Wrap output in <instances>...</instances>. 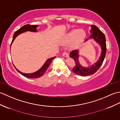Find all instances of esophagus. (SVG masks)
I'll return each instance as SVG.
<instances>
[{"label": "esophagus", "mask_w": 120, "mask_h": 120, "mask_svg": "<svg viewBox=\"0 0 120 120\" xmlns=\"http://www.w3.org/2000/svg\"><path fill=\"white\" fill-rule=\"evenodd\" d=\"M62 56H63V57H69V55H68V53L67 52H64L63 53H62Z\"/></svg>", "instance_id": "1"}]
</instances>
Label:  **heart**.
I'll return each instance as SVG.
<instances>
[{
	"mask_svg": "<svg viewBox=\"0 0 120 120\" xmlns=\"http://www.w3.org/2000/svg\"><path fill=\"white\" fill-rule=\"evenodd\" d=\"M86 36V33L83 29H73L65 34L61 42L63 44L72 42L71 47H75L82 42Z\"/></svg>",
	"mask_w": 120,
	"mask_h": 120,
	"instance_id": "1",
	"label": "heart"
}]
</instances>
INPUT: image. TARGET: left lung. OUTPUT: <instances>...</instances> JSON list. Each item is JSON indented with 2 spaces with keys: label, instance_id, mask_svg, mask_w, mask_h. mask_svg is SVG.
Wrapping results in <instances>:
<instances>
[{
  "label": "left lung",
  "instance_id": "left-lung-1",
  "mask_svg": "<svg viewBox=\"0 0 120 120\" xmlns=\"http://www.w3.org/2000/svg\"><path fill=\"white\" fill-rule=\"evenodd\" d=\"M91 29L90 31L91 35L89 39L86 40L85 42L87 41L89 39H93L100 45L101 51L99 59L94 64L88 67H83L80 64L79 61V50H73L70 52V57L74 60L75 63V66L73 68L72 71L76 74L80 76H89L96 72L102 64L106 56L107 48L105 34L95 25H91Z\"/></svg>",
  "mask_w": 120,
  "mask_h": 120
}]
</instances>
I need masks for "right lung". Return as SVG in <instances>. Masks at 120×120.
<instances>
[{
    "label": "right lung",
    "instance_id": "right-lung-1",
    "mask_svg": "<svg viewBox=\"0 0 120 120\" xmlns=\"http://www.w3.org/2000/svg\"><path fill=\"white\" fill-rule=\"evenodd\" d=\"M38 27V25H30L28 24V25H24V26L21 27V28L18 30H17V31L14 34L13 37V39H12L11 44V46L12 44V43L13 42L15 38H16L19 34H22V33H24L25 32L28 31H31V32H37L38 31L37 29V28ZM10 48H11V46H10ZM55 58H56V57H52V58L48 59L44 63V64H43V65L40 68L39 70H38L37 71H36V72L32 73H29L28 74V73H22V72H21V71H19L18 69H17L15 67L14 65H14V68H15V69L17 70V72L19 73L22 76H25V77L29 78H39V77H41V76L43 75V74L45 73V71L47 70L48 68L49 67L50 63L52 62V61L53 59Z\"/></svg>",
    "mask_w": 120,
    "mask_h": 120
}]
</instances>
